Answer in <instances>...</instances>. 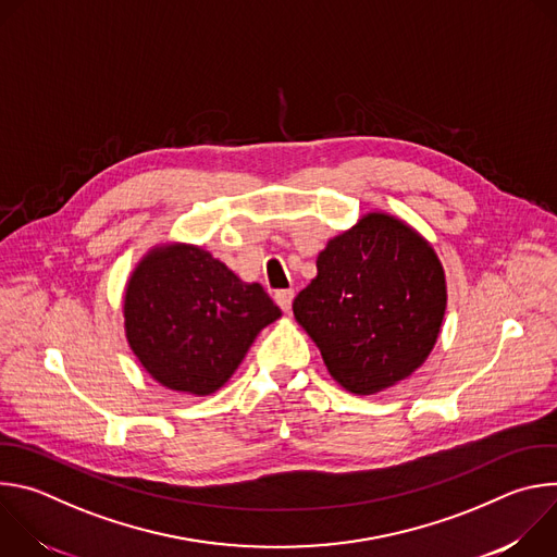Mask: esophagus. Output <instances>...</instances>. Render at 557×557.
Listing matches in <instances>:
<instances>
[{
	"instance_id": "1",
	"label": "esophagus",
	"mask_w": 557,
	"mask_h": 557,
	"mask_svg": "<svg viewBox=\"0 0 557 557\" xmlns=\"http://www.w3.org/2000/svg\"><path fill=\"white\" fill-rule=\"evenodd\" d=\"M293 297H295V293H293V290H277V293H275V301H277V306H280L284 312H288V310H290Z\"/></svg>"
}]
</instances>
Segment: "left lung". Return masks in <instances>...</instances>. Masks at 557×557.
Instances as JSON below:
<instances>
[{"label": "left lung", "mask_w": 557, "mask_h": 557, "mask_svg": "<svg viewBox=\"0 0 557 557\" xmlns=\"http://www.w3.org/2000/svg\"><path fill=\"white\" fill-rule=\"evenodd\" d=\"M445 308V269L428 237L376 209L331 237L293 301L331 376L357 396L412 376L436 346Z\"/></svg>", "instance_id": "left-lung-1"}]
</instances>
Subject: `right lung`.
I'll list each match as a JSON object with an SVG mask.
<instances>
[{
    "mask_svg": "<svg viewBox=\"0 0 557 557\" xmlns=\"http://www.w3.org/2000/svg\"><path fill=\"white\" fill-rule=\"evenodd\" d=\"M280 317L258 282H243L189 243L153 245L123 295L125 339L143 370L168 389L194 396L218 392Z\"/></svg>",
    "mask_w": 557,
    "mask_h": 557,
    "instance_id": "obj_1",
    "label": "right lung"
}]
</instances>
